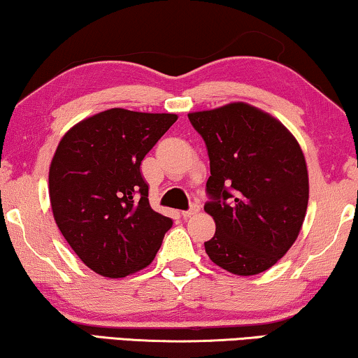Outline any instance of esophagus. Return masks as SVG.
I'll use <instances>...</instances> for the list:
<instances>
[{
	"label": "esophagus",
	"instance_id": "obj_1",
	"mask_svg": "<svg viewBox=\"0 0 358 358\" xmlns=\"http://www.w3.org/2000/svg\"><path fill=\"white\" fill-rule=\"evenodd\" d=\"M199 211H200V206H199V205H192L190 210L182 211V216H184V217H190V216H194V215L199 213Z\"/></svg>",
	"mask_w": 358,
	"mask_h": 358
}]
</instances>
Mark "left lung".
<instances>
[{
	"mask_svg": "<svg viewBox=\"0 0 358 358\" xmlns=\"http://www.w3.org/2000/svg\"><path fill=\"white\" fill-rule=\"evenodd\" d=\"M208 148L205 211L216 232L210 260L237 276L276 265L297 241L308 205V171L297 138L269 113L243 101L189 113Z\"/></svg>",
	"mask_w": 358,
	"mask_h": 358,
	"instance_id": "8db88e82",
	"label": "left lung"
}]
</instances>
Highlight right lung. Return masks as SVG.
<instances>
[{"label": "right lung", "instance_id": "obj_1", "mask_svg": "<svg viewBox=\"0 0 358 358\" xmlns=\"http://www.w3.org/2000/svg\"><path fill=\"white\" fill-rule=\"evenodd\" d=\"M176 121L173 113L111 108L82 119L58 143L48 174L51 211L72 250L100 276L147 268L173 226L150 206L141 163Z\"/></svg>", "mask_w": 358, "mask_h": 358}]
</instances>
